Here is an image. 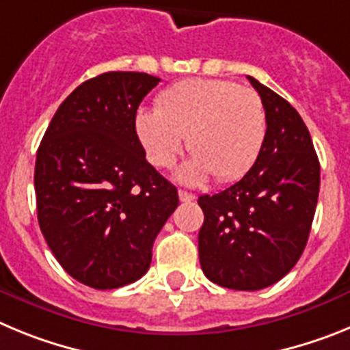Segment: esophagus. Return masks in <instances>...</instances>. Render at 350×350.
<instances>
[{
    "label": "esophagus",
    "instance_id": "1",
    "mask_svg": "<svg viewBox=\"0 0 350 350\" xmlns=\"http://www.w3.org/2000/svg\"><path fill=\"white\" fill-rule=\"evenodd\" d=\"M178 198H180L182 203H189L194 200V194L193 193H187V191H178Z\"/></svg>",
    "mask_w": 350,
    "mask_h": 350
}]
</instances>
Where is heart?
<instances>
[{
	"mask_svg": "<svg viewBox=\"0 0 350 350\" xmlns=\"http://www.w3.org/2000/svg\"><path fill=\"white\" fill-rule=\"evenodd\" d=\"M135 131L147 159L170 168L185 147L193 154L178 172L198 184L210 173L234 180L254 165L267 138V112L259 94L230 80L191 79L156 98V112L138 110Z\"/></svg>",
	"mask_w": 350,
	"mask_h": 350,
	"instance_id": "obj_1",
	"label": "heart"
}]
</instances>
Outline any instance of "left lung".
<instances>
[{
	"mask_svg": "<svg viewBox=\"0 0 350 350\" xmlns=\"http://www.w3.org/2000/svg\"><path fill=\"white\" fill-rule=\"evenodd\" d=\"M267 112V138L242 180L200 196L198 234L206 279L228 289L258 291L286 277L303 254L321 185L307 126L282 96L247 77Z\"/></svg>",
	"mask_w": 350,
	"mask_h": 350,
	"instance_id": "1",
	"label": "left lung"
}]
</instances>
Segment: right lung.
<instances>
[{
	"label": "right lung",
	"mask_w": 350,
	"mask_h": 350,
	"mask_svg": "<svg viewBox=\"0 0 350 350\" xmlns=\"http://www.w3.org/2000/svg\"><path fill=\"white\" fill-rule=\"evenodd\" d=\"M161 79L108 71L59 105L36 152L35 191L45 242L68 275L117 289L147 273L177 187L145 159L135 131L142 100Z\"/></svg>",
	"instance_id": "obj_1"
}]
</instances>
